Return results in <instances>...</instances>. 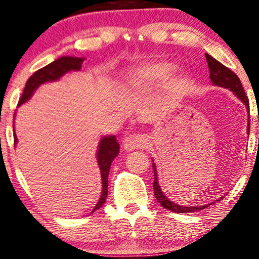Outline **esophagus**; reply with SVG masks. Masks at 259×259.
<instances>
[{
    "mask_svg": "<svg viewBox=\"0 0 259 259\" xmlns=\"http://www.w3.org/2000/svg\"><path fill=\"white\" fill-rule=\"evenodd\" d=\"M147 144V139L143 135H130L123 140V148L126 151H133L135 149L144 148Z\"/></svg>",
    "mask_w": 259,
    "mask_h": 259,
    "instance_id": "esophagus-1",
    "label": "esophagus"
}]
</instances>
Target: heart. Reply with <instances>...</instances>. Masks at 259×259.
<instances>
[{
	"label": "heart",
	"instance_id": "obj_1",
	"mask_svg": "<svg viewBox=\"0 0 259 259\" xmlns=\"http://www.w3.org/2000/svg\"><path fill=\"white\" fill-rule=\"evenodd\" d=\"M174 72V66L170 63L160 61V63H153L143 65L142 67L137 68L132 75V84L134 86H144L150 85L154 82L164 80Z\"/></svg>",
	"mask_w": 259,
	"mask_h": 259
}]
</instances>
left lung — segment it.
<instances>
[{
  "label": "left lung",
  "instance_id": "left-lung-1",
  "mask_svg": "<svg viewBox=\"0 0 259 259\" xmlns=\"http://www.w3.org/2000/svg\"><path fill=\"white\" fill-rule=\"evenodd\" d=\"M206 60H207L208 70H209V79H211L212 84L214 86H219V88H224L232 91L234 96L239 99L240 102L245 105V108L249 111V99H247L245 92H244V89L242 86V82H240L238 75L224 66L222 63H219L218 60H215L214 58L211 57V55L206 53ZM247 134L250 132V113H247ZM153 169H154V193L155 198L158 201V204H161L162 207L169 209V211H173L175 213H189V212H196L199 209H204L208 207V205L204 206H182L179 204H175L174 201H170L167 196L164 195V193L162 192L161 186L158 184V175H157V169H156V163H155L153 160ZM223 199V198H222ZM215 201H219V200H215Z\"/></svg>",
  "mask_w": 259,
  "mask_h": 259
}]
</instances>
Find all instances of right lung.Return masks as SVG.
<instances>
[{"instance_id":"obj_1","label":"right lung","mask_w":259,"mask_h":259,"mask_svg":"<svg viewBox=\"0 0 259 259\" xmlns=\"http://www.w3.org/2000/svg\"><path fill=\"white\" fill-rule=\"evenodd\" d=\"M85 58H78V57H60L59 59L54 60L53 63L48 64L47 66L41 68V70L36 71L33 73L26 82L25 90L23 94L19 101V105L25 104L28 102L30 98L33 97L34 92L36 89H39L42 84L51 81H57L60 78H63L65 74L71 71H80L81 65L84 63ZM15 117V115H14ZM14 127V143H17V137L15 134V125L13 124ZM119 153V143L116 140L115 135L103 136L101 141H99L98 149H97V163L101 170V178H102V194L99 198L98 202L96 204L95 208L92 209L91 213L97 211L104 205L106 196H108V177L109 170L111 167L112 161Z\"/></svg>"}]
</instances>
